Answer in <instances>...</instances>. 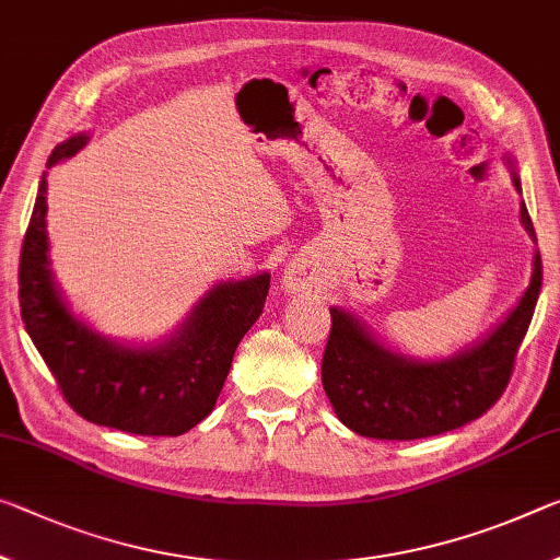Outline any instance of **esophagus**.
<instances>
[{
  "instance_id": "obj_1",
  "label": "esophagus",
  "mask_w": 560,
  "mask_h": 560,
  "mask_svg": "<svg viewBox=\"0 0 560 560\" xmlns=\"http://www.w3.org/2000/svg\"><path fill=\"white\" fill-rule=\"evenodd\" d=\"M281 281L289 294H306V291H312L322 283V273H318L316 266L308 259H294L287 266Z\"/></svg>"
}]
</instances>
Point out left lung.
Masks as SVG:
<instances>
[{
    "instance_id": "left-lung-1",
    "label": "left lung",
    "mask_w": 560,
    "mask_h": 560,
    "mask_svg": "<svg viewBox=\"0 0 560 560\" xmlns=\"http://www.w3.org/2000/svg\"><path fill=\"white\" fill-rule=\"evenodd\" d=\"M511 166L513 186L521 179ZM521 221L536 238L534 221L521 201ZM540 254H534L528 289L509 316L468 349L441 361H416L378 343L357 316L331 308L322 381L336 416L359 436L413 441L460 429L499 401L509 386L518 346L528 331L540 294Z\"/></svg>"
}]
</instances>
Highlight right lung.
Here are the masks:
<instances>
[{"mask_svg":"<svg viewBox=\"0 0 560 560\" xmlns=\"http://www.w3.org/2000/svg\"><path fill=\"white\" fill-rule=\"evenodd\" d=\"M86 139L77 135L61 141L47 166L74 156ZM44 176L20 256L26 334L82 419L137 436H182L214 408L238 341L264 312L271 273L217 283L159 343L106 339L69 312L51 277Z\"/></svg>","mask_w":560,"mask_h":560,"instance_id":"right-lung-1","label":"right lung"}]
</instances>
